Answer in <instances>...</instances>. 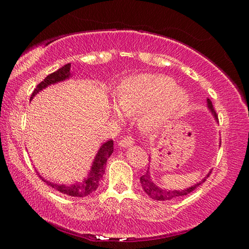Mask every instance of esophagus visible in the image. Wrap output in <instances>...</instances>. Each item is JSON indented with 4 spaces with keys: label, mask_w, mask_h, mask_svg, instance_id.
Masks as SVG:
<instances>
[{
    "label": "esophagus",
    "mask_w": 249,
    "mask_h": 249,
    "mask_svg": "<svg viewBox=\"0 0 249 249\" xmlns=\"http://www.w3.org/2000/svg\"><path fill=\"white\" fill-rule=\"evenodd\" d=\"M134 142H135L134 137H132L131 135H127L124 136L121 141H119V146H120V147H128V146L134 145Z\"/></svg>",
    "instance_id": "esophagus-1"
}]
</instances>
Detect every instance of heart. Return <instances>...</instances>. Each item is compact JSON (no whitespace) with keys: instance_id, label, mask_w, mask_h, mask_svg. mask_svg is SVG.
Wrapping results in <instances>:
<instances>
[{"instance_id":"b5f03b06","label":"heart","mask_w":249,"mask_h":249,"mask_svg":"<svg viewBox=\"0 0 249 249\" xmlns=\"http://www.w3.org/2000/svg\"><path fill=\"white\" fill-rule=\"evenodd\" d=\"M117 97L125 113H136L147 107L142 117L146 125H154L187 104L185 91L177 89L176 81L163 74H138L128 78L118 89Z\"/></svg>"}]
</instances>
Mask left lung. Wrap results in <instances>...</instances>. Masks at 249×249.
<instances>
[{
	"label": "left lung",
	"instance_id": "8db88e82",
	"mask_svg": "<svg viewBox=\"0 0 249 249\" xmlns=\"http://www.w3.org/2000/svg\"><path fill=\"white\" fill-rule=\"evenodd\" d=\"M207 105H209V108L211 111H212V113L214 114V117H215V119L217 120V114L215 110H214V107L212 104V102H211L210 98H207ZM212 172L209 173V176ZM206 177V178H207ZM205 179H203L202 181L197 183V185L190 187V188H187L185 190H164V189H161L159 188L158 186H155L154 183L152 182V179L151 177H149V172L146 171V173H144L141 177V183H142V189H144V192L147 194V195L151 197V198L153 199H156V200H169V199H172V198H176V197H179V196H185V195H188V194H190L192 192H194L197 187H199L200 185H202L203 182H205Z\"/></svg>",
	"mask_w": 249,
	"mask_h": 249
}]
</instances>
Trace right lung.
<instances>
[{
  "instance_id": "obj_1",
  "label": "right lung",
  "mask_w": 249,
  "mask_h": 249,
  "mask_svg": "<svg viewBox=\"0 0 249 249\" xmlns=\"http://www.w3.org/2000/svg\"><path fill=\"white\" fill-rule=\"evenodd\" d=\"M70 67H71V63H68L62 68H60L59 70H56L55 72L49 74V76H47L43 81H40V83L37 85L35 89H34L32 96H30V100H32V98L35 96L39 90L46 88L49 85L59 83V81H62L64 79H67V78H69ZM112 153H113V141L110 139V141L105 142L104 144L101 146L100 151H98V153L96 154V158L94 160L93 166H91V170L89 172V177H88L87 179H85L83 182H76V183H72V185H56V183L46 181V180H44L42 177H39V178L42 179L44 182H46L49 186L53 187L54 189H56L57 192L66 194V195L73 196V197L88 196L97 189L98 182L101 181L102 177L104 175L105 164H107V159L110 158Z\"/></svg>"
}]
</instances>
